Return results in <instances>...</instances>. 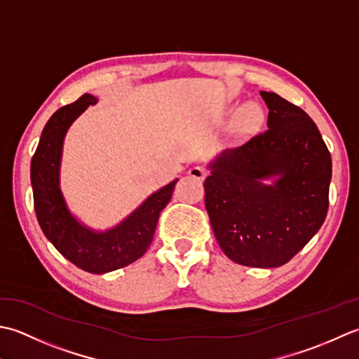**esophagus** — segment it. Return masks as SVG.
<instances>
[{
  "mask_svg": "<svg viewBox=\"0 0 359 359\" xmlns=\"http://www.w3.org/2000/svg\"><path fill=\"white\" fill-rule=\"evenodd\" d=\"M189 175H190V177H192L194 180H196V181H203L204 178H206L208 170L204 169L203 165H194L192 169L189 170Z\"/></svg>",
  "mask_w": 359,
  "mask_h": 359,
  "instance_id": "obj_1",
  "label": "esophagus"
}]
</instances>
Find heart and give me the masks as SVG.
<instances>
[{
    "label": "heart",
    "mask_w": 359,
    "mask_h": 359,
    "mask_svg": "<svg viewBox=\"0 0 359 359\" xmlns=\"http://www.w3.org/2000/svg\"><path fill=\"white\" fill-rule=\"evenodd\" d=\"M238 119L240 123L246 128H252L255 126H259L263 119V111L262 108L251 102V104H246L243 108L240 109V114H238Z\"/></svg>",
    "instance_id": "heart-1"
}]
</instances>
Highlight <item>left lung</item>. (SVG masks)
<instances>
[{"label": "left lung", "mask_w": 359, "mask_h": 359, "mask_svg": "<svg viewBox=\"0 0 359 359\" xmlns=\"http://www.w3.org/2000/svg\"><path fill=\"white\" fill-rule=\"evenodd\" d=\"M268 128L226 149L204 181L206 209L223 252L238 265L290 262L323 226L332 156L316 123L276 93L260 91ZM277 176L273 187L263 179Z\"/></svg>", "instance_id": "8db88e82"}]
</instances>
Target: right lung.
Listing matches in <instances>:
<instances>
[{
  "mask_svg": "<svg viewBox=\"0 0 359 359\" xmlns=\"http://www.w3.org/2000/svg\"><path fill=\"white\" fill-rule=\"evenodd\" d=\"M96 102L91 94H83L50 116L31 161V182L36 220L46 238L77 268L104 274L130 265L149 250L161 210L170 201L178 180L149 196L113 229L94 232L80 224L65 204L58 187V169L67 130L77 116Z\"/></svg>",
  "mask_w": 359,
  "mask_h": 359,
  "instance_id": "obj_1",
  "label": "right lung"
}]
</instances>
